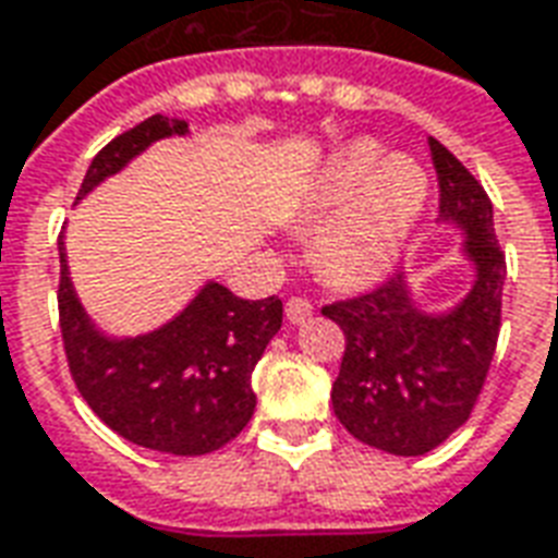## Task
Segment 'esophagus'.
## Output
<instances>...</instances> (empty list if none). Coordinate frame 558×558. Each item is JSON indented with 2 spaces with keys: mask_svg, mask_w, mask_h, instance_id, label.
Wrapping results in <instances>:
<instances>
[{
  "mask_svg": "<svg viewBox=\"0 0 558 558\" xmlns=\"http://www.w3.org/2000/svg\"><path fill=\"white\" fill-rule=\"evenodd\" d=\"M311 314H314V307H311L307 299H302V295H290V299H287V319H290V323L299 326V323H304Z\"/></svg>",
  "mask_w": 558,
  "mask_h": 558,
  "instance_id": "obj_1",
  "label": "esophagus"
}]
</instances>
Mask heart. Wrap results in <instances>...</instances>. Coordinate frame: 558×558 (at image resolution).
<instances>
[{
    "label": "heart",
    "instance_id": "heart-1",
    "mask_svg": "<svg viewBox=\"0 0 558 558\" xmlns=\"http://www.w3.org/2000/svg\"><path fill=\"white\" fill-rule=\"evenodd\" d=\"M427 199V172L407 155H388L374 140L340 151L311 203L316 230L314 256L326 278L367 283L398 259Z\"/></svg>",
    "mask_w": 558,
    "mask_h": 558
}]
</instances>
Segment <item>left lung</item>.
Segmentation results:
<instances>
[{
	"instance_id": "obj_1",
	"label": "left lung",
	"mask_w": 558,
	"mask_h": 558,
	"mask_svg": "<svg viewBox=\"0 0 558 558\" xmlns=\"http://www.w3.org/2000/svg\"><path fill=\"white\" fill-rule=\"evenodd\" d=\"M439 179V218L466 232L478 278L463 302L430 316L412 304L407 280L323 307L347 347L331 388L335 415L359 442L398 457L427 454L463 427L478 403L502 326L505 254L487 191L430 137Z\"/></svg>"
}]
</instances>
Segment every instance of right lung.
Wrapping results in <instances>:
<instances>
[{
	"label": "right lung",
	"mask_w": 558,
	"mask_h": 558,
	"mask_svg": "<svg viewBox=\"0 0 558 558\" xmlns=\"http://www.w3.org/2000/svg\"><path fill=\"white\" fill-rule=\"evenodd\" d=\"M175 134H187V122L158 113L110 140L89 163L77 199L155 140ZM59 266V328L68 371L110 430L151 451L199 457L223 448L247 427L256 407L251 374L283 323L278 295L247 302L220 283H206L158 331L110 340L77 302L62 235Z\"/></svg>",
	"instance_id": "obj_1"
}]
</instances>
